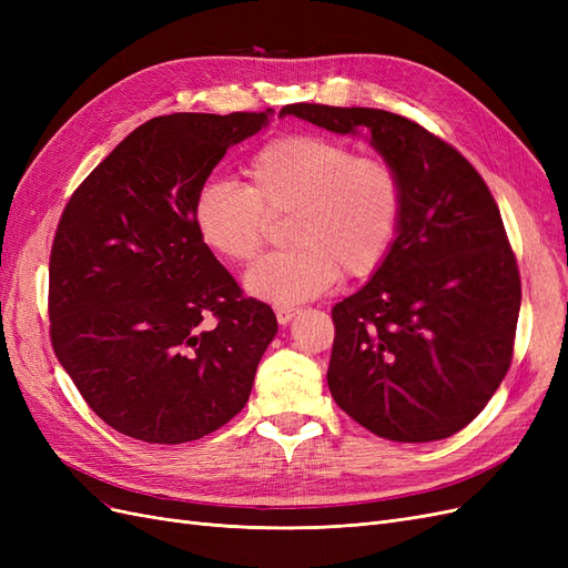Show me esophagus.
<instances>
[{"label": "esophagus", "instance_id": "esophagus-1", "mask_svg": "<svg viewBox=\"0 0 568 568\" xmlns=\"http://www.w3.org/2000/svg\"><path fill=\"white\" fill-rule=\"evenodd\" d=\"M274 313H277V322L284 326V324H288L291 320H294L296 317V307H277V311H274Z\"/></svg>", "mask_w": 568, "mask_h": 568}]
</instances>
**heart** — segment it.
Instances as JSON below:
<instances>
[{
    "instance_id": "obj_1",
    "label": "heart",
    "mask_w": 568,
    "mask_h": 568,
    "mask_svg": "<svg viewBox=\"0 0 568 568\" xmlns=\"http://www.w3.org/2000/svg\"><path fill=\"white\" fill-rule=\"evenodd\" d=\"M246 184L205 182L194 199L203 246L232 265L263 248L267 219L291 213L286 253L270 255L244 277L251 296L294 305L332 288L343 274L367 277L400 232L405 189L386 159L355 156L322 134H284L248 159Z\"/></svg>"
}]
</instances>
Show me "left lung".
<instances>
[{
  "instance_id": "1",
  "label": "left lung",
  "mask_w": 568,
  "mask_h": 568,
  "mask_svg": "<svg viewBox=\"0 0 568 568\" xmlns=\"http://www.w3.org/2000/svg\"><path fill=\"white\" fill-rule=\"evenodd\" d=\"M336 134H367L403 180L400 232L386 261L334 305L326 384L372 434L428 443L457 434L505 379L521 280L497 203L474 165L382 109L291 104Z\"/></svg>"
}]
</instances>
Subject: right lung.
I'll return each mask as SVG.
<instances>
[{
	"mask_svg": "<svg viewBox=\"0 0 568 568\" xmlns=\"http://www.w3.org/2000/svg\"><path fill=\"white\" fill-rule=\"evenodd\" d=\"M272 113L151 118L65 205L49 261L51 346L120 434L196 440L248 400L277 317L203 246L194 199Z\"/></svg>",
	"mask_w": 568,
	"mask_h": 568,
	"instance_id": "obj_1",
	"label": "right lung"
}]
</instances>
